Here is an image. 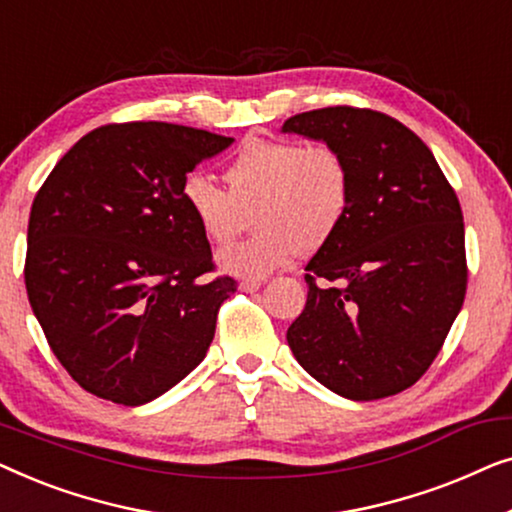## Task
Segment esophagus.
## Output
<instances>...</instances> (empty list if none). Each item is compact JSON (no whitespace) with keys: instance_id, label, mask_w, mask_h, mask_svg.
Returning <instances> with one entry per match:
<instances>
[{"instance_id":"1","label":"esophagus","mask_w":512,"mask_h":512,"mask_svg":"<svg viewBox=\"0 0 512 512\" xmlns=\"http://www.w3.org/2000/svg\"><path fill=\"white\" fill-rule=\"evenodd\" d=\"M263 286V279L258 277H242L240 279V289L242 291H258Z\"/></svg>"}]
</instances>
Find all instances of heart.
<instances>
[{
	"mask_svg": "<svg viewBox=\"0 0 512 512\" xmlns=\"http://www.w3.org/2000/svg\"><path fill=\"white\" fill-rule=\"evenodd\" d=\"M228 191L207 174L181 181V202L195 226L216 247L235 240L244 209H254L247 240L223 249L219 265L228 275L258 277L317 249L345 221L352 200V170L331 144L296 139H251L226 167Z\"/></svg>",
	"mask_w": 512,
	"mask_h": 512,
	"instance_id": "obj_1",
	"label": "heart"
}]
</instances>
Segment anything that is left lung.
I'll use <instances>...</instances> for the list:
<instances>
[{
  "mask_svg": "<svg viewBox=\"0 0 512 512\" xmlns=\"http://www.w3.org/2000/svg\"><path fill=\"white\" fill-rule=\"evenodd\" d=\"M282 132L331 144L352 170L345 221L305 265L296 361L349 401L408 389L436 359L466 296L464 216L429 146L373 109L326 107Z\"/></svg>",
  "mask_w": 512,
  "mask_h": 512,
  "instance_id": "left-lung-1",
  "label": "left lung"
}]
</instances>
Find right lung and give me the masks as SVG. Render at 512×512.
I'll list each match as a JSON object with an SVG mask.
<instances>
[{
	"label": "right lung",
	"mask_w": 512,
	"mask_h": 512,
	"mask_svg": "<svg viewBox=\"0 0 512 512\" xmlns=\"http://www.w3.org/2000/svg\"><path fill=\"white\" fill-rule=\"evenodd\" d=\"M233 142L174 123L102 125L39 188L27 298L53 354L90 394L144 405L205 359L237 284L205 279L212 249L181 181Z\"/></svg>",
	"instance_id": "obj_1"
}]
</instances>
